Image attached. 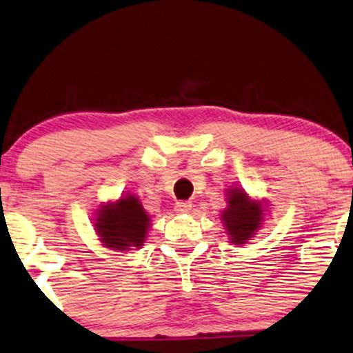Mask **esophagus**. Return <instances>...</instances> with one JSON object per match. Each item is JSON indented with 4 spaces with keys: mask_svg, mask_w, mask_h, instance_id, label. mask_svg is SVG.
I'll return each mask as SVG.
<instances>
[{
    "mask_svg": "<svg viewBox=\"0 0 353 353\" xmlns=\"http://www.w3.org/2000/svg\"><path fill=\"white\" fill-rule=\"evenodd\" d=\"M175 211L178 214H186L191 211V203L190 201H178L175 204Z\"/></svg>",
    "mask_w": 353,
    "mask_h": 353,
    "instance_id": "34e87169",
    "label": "esophagus"
}]
</instances>
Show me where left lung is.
Returning <instances> with one entry per match:
<instances>
[{
  "label": "left lung",
  "mask_w": 353,
  "mask_h": 353,
  "mask_svg": "<svg viewBox=\"0 0 353 353\" xmlns=\"http://www.w3.org/2000/svg\"><path fill=\"white\" fill-rule=\"evenodd\" d=\"M225 203L228 208L221 212V223L224 225L229 242L242 245L252 241L262 229L267 217V203L254 199L245 190L237 186L225 190Z\"/></svg>",
  "instance_id": "obj_1"
}]
</instances>
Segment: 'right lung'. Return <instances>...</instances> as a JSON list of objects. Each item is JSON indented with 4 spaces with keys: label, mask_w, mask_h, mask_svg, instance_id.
<instances>
[{
    "label": "right lung",
    "mask_w": 353,
    "mask_h": 353,
    "mask_svg": "<svg viewBox=\"0 0 353 353\" xmlns=\"http://www.w3.org/2000/svg\"><path fill=\"white\" fill-rule=\"evenodd\" d=\"M93 221L101 245L116 252H129L132 247L141 249L150 229V216L132 193L99 204Z\"/></svg>",
    "instance_id": "right-lung-1"
}]
</instances>
